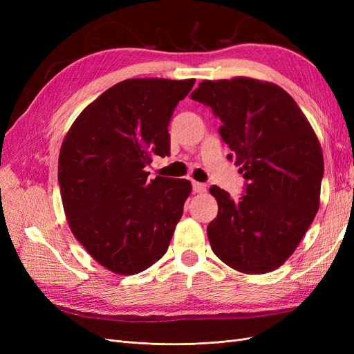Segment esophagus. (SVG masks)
Listing matches in <instances>:
<instances>
[{"label": "esophagus", "mask_w": 354, "mask_h": 354, "mask_svg": "<svg viewBox=\"0 0 354 354\" xmlns=\"http://www.w3.org/2000/svg\"><path fill=\"white\" fill-rule=\"evenodd\" d=\"M192 186H194L195 194H205V192H207V185L205 183H199V181H194V183H192Z\"/></svg>", "instance_id": "1"}]
</instances>
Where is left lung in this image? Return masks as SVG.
Wrapping results in <instances>:
<instances>
[{
	"label": "left lung",
	"instance_id": "left-lung-1",
	"mask_svg": "<svg viewBox=\"0 0 354 354\" xmlns=\"http://www.w3.org/2000/svg\"><path fill=\"white\" fill-rule=\"evenodd\" d=\"M192 99L220 118L227 156L246 180L233 201L212 186L218 214L211 248L232 269L261 274L292 255L319 209L324 155L312 125L279 85L252 78L202 81Z\"/></svg>",
	"mask_w": 354,
	"mask_h": 354
}]
</instances>
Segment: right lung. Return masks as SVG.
Listing matches in <instances>:
<instances>
[{"label":"right lung","mask_w":354,"mask_h":354,"mask_svg":"<svg viewBox=\"0 0 354 354\" xmlns=\"http://www.w3.org/2000/svg\"><path fill=\"white\" fill-rule=\"evenodd\" d=\"M195 80L115 84L75 120L60 147L59 185L73 236L116 274L149 269L167 252L192 192L185 178L145 169L169 155L168 124Z\"/></svg>","instance_id":"right-lung-1"}]
</instances>
